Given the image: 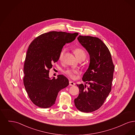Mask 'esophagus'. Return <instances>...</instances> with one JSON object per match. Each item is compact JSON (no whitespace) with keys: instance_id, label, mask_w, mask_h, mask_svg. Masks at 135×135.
<instances>
[{"instance_id":"34e87169","label":"esophagus","mask_w":135,"mask_h":135,"mask_svg":"<svg viewBox=\"0 0 135 135\" xmlns=\"http://www.w3.org/2000/svg\"><path fill=\"white\" fill-rule=\"evenodd\" d=\"M75 85V83L73 82V81H69V85L71 86H74Z\"/></svg>"}]
</instances>
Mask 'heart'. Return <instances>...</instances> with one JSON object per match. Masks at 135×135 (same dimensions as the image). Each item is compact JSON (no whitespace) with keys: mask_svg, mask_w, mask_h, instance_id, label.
I'll return each instance as SVG.
<instances>
[{"mask_svg":"<svg viewBox=\"0 0 135 135\" xmlns=\"http://www.w3.org/2000/svg\"><path fill=\"white\" fill-rule=\"evenodd\" d=\"M65 50L64 49H63L60 53L59 59L60 60H62ZM74 53L76 57V58L78 59L79 58H83L85 59L86 57V53L85 51H84V50L81 48H76L74 50ZM65 74H66L68 77H70L71 78H75V75L78 73V71L74 69H67L64 71Z\"/></svg>","mask_w":135,"mask_h":135,"instance_id":"b5f03b06","label":"heart"}]
</instances>
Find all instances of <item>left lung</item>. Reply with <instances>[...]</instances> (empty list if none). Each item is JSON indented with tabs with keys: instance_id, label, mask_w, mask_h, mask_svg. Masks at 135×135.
Returning <instances> with one entry per match:
<instances>
[{
	"instance_id": "8db88e82",
	"label": "left lung",
	"mask_w": 135,
	"mask_h": 135,
	"mask_svg": "<svg viewBox=\"0 0 135 135\" xmlns=\"http://www.w3.org/2000/svg\"><path fill=\"white\" fill-rule=\"evenodd\" d=\"M77 39L90 55L89 67L83 77L90 86L77 84L79 94L74 104L79 111L91 112L102 106L111 90L114 66L109 49L100 39L79 35Z\"/></svg>"
}]
</instances>
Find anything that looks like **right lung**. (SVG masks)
<instances>
[{"label":"right lung","instance_id":"1","mask_svg":"<svg viewBox=\"0 0 135 135\" xmlns=\"http://www.w3.org/2000/svg\"><path fill=\"white\" fill-rule=\"evenodd\" d=\"M78 34L45 33L34 39L29 46L24 65L23 82L30 99L39 107H51L59 91L69 85L68 79L64 75L51 78L49 72L52 64L59 60L63 46L75 40Z\"/></svg>","mask_w":135,"mask_h":135}]
</instances>
